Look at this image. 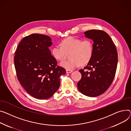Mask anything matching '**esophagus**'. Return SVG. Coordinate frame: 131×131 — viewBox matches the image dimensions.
Here are the masks:
<instances>
[{"instance_id":"esophagus-1","label":"esophagus","mask_w":131,"mask_h":131,"mask_svg":"<svg viewBox=\"0 0 131 131\" xmlns=\"http://www.w3.org/2000/svg\"><path fill=\"white\" fill-rule=\"evenodd\" d=\"M73 72V71L72 70H66V73H71Z\"/></svg>"}]
</instances>
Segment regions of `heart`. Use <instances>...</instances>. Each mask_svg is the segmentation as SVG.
Returning a JSON list of instances; mask_svg holds the SVG:
<instances>
[{"label": "heart", "instance_id": "obj_1", "mask_svg": "<svg viewBox=\"0 0 131 131\" xmlns=\"http://www.w3.org/2000/svg\"><path fill=\"white\" fill-rule=\"evenodd\" d=\"M94 51L92 41L90 39H81L69 37L61 42V45H56L51 49L53 56L57 60H63L68 53H71L68 60L60 63L61 66L67 70L85 65L91 59Z\"/></svg>", "mask_w": 131, "mask_h": 131}]
</instances>
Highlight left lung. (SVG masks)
I'll return each mask as SVG.
<instances>
[{
	"label": "left lung",
	"mask_w": 131,
	"mask_h": 131,
	"mask_svg": "<svg viewBox=\"0 0 131 131\" xmlns=\"http://www.w3.org/2000/svg\"><path fill=\"white\" fill-rule=\"evenodd\" d=\"M93 39L94 51L88 64L80 69L81 80L77 88L82 94L96 97L109 88L114 80L117 65V52L108 35L101 30L92 29L84 32Z\"/></svg>",
	"instance_id": "obj_1"
}]
</instances>
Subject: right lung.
Returning a JSON list of instances; mask_svg holds the SVG:
<instances>
[{
    "label": "right lung",
    "mask_w": 131,
    "mask_h": 131,
    "mask_svg": "<svg viewBox=\"0 0 131 131\" xmlns=\"http://www.w3.org/2000/svg\"><path fill=\"white\" fill-rule=\"evenodd\" d=\"M51 40L45 35L32 34L21 40L15 51L17 79L26 92L37 99L50 97L59 88L60 76L66 72L51 55Z\"/></svg>",
    "instance_id": "right-lung-1"
}]
</instances>
